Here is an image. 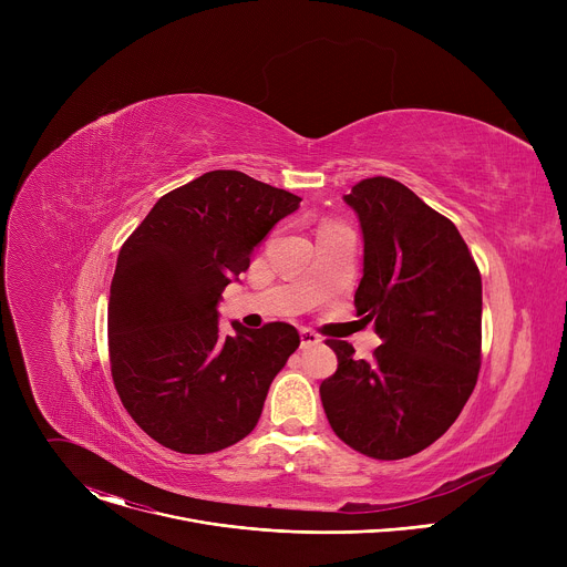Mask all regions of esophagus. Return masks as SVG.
Returning a JSON list of instances; mask_svg holds the SVG:
<instances>
[{
	"mask_svg": "<svg viewBox=\"0 0 567 567\" xmlns=\"http://www.w3.org/2000/svg\"><path fill=\"white\" fill-rule=\"evenodd\" d=\"M318 343H320V337H318L316 332H311V330H307V328L300 330V348H302V350L313 348V346H318Z\"/></svg>",
	"mask_w": 567,
	"mask_h": 567,
	"instance_id": "34e87169",
	"label": "esophagus"
}]
</instances>
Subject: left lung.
Instances as JSON below:
<instances>
[{
    "mask_svg": "<svg viewBox=\"0 0 567 567\" xmlns=\"http://www.w3.org/2000/svg\"><path fill=\"white\" fill-rule=\"evenodd\" d=\"M343 199L363 233L354 307L383 343L365 361L330 339L339 368L320 401L354 451L411 457L449 431L475 388L482 278L455 224L403 184L363 179Z\"/></svg>",
    "mask_w": 567,
    "mask_h": 567,
    "instance_id": "1",
    "label": "left lung"
}]
</instances>
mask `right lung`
<instances>
[{
    "instance_id": "obj_1",
    "label": "right lung",
    "mask_w": 567,
    "mask_h": 567,
    "mask_svg": "<svg viewBox=\"0 0 567 567\" xmlns=\"http://www.w3.org/2000/svg\"><path fill=\"white\" fill-rule=\"evenodd\" d=\"M300 197L213 171L161 197L121 247L107 337L116 392L158 444L204 455L247 437L274 377L300 346L289 322L219 332L224 287Z\"/></svg>"
}]
</instances>
